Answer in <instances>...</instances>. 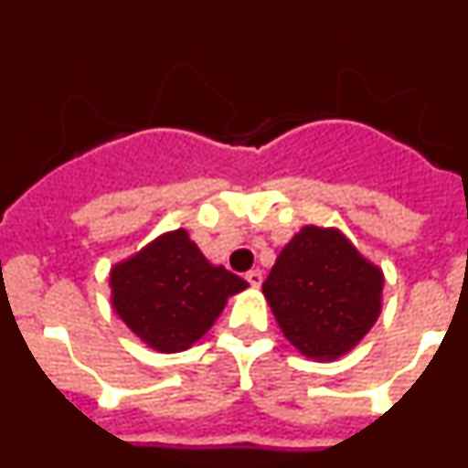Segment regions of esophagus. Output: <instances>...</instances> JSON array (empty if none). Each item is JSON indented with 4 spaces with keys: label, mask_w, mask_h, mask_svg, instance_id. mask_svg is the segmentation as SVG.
<instances>
[{
    "label": "esophagus",
    "mask_w": 468,
    "mask_h": 468,
    "mask_svg": "<svg viewBox=\"0 0 468 468\" xmlns=\"http://www.w3.org/2000/svg\"><path fill=\"white\" fill-rule=\"evenodd\" d=\"M246 281L250 285H253V288H260V283H262V271H260V270H250L246 274Z\"/></svg>",
    "instance_id": "1"
}]
</instances>
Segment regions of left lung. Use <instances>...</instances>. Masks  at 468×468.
Here are the masks:
<instances>
[{"label": "left lung", "mask_w": 468, "mask_h": 468, "mask_svg": "<svg viewBox=\"0 0 468 468\" xmlns=\"http://www.w3.org/2000/svg\"><path fill=\"white\" fill-rule=\"evenodd\" d=\"M384 274L340 229L307 225L281 250L262 292L285 340L316 361L354 349L382 312Z\"/></svg>", "instance_id": "8db88e82"}]
</instances>
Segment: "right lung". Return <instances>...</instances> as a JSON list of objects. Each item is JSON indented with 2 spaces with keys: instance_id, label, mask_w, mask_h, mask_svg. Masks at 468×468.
I'll list each match as a JSON object with an SVG mask.
<instances>
[{
  "instance_id": "add662e5",
  "label": "right lung",
  "mask_w": 468,
  "mask_h": 468,
  "mask_svg": "<svg viewBox=\"0 0 468 468\" xmlns=\"http://www.w3.org/2000/svg\"><path fill=\"white\" fill-rule=\"evenodd\" d=\"M112 307L147 346L185 351L220 316L227 297L248 288L215 267L185 229L168 231L110 271Z\"/></svg>"
}]
</instances>
